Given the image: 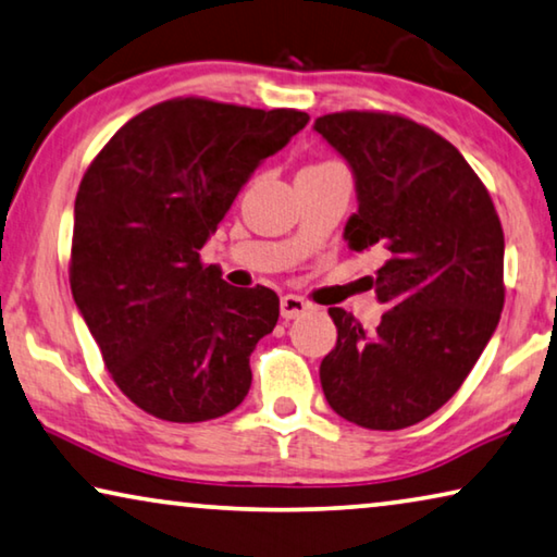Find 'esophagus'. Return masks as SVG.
Returning a JSON list of instances; mask_svg holds the SVG:
<instances>
[{
  "label": "esophagus",
  "mask_w": 557,
  "mask_h": 557,
  "mask_svg": "<svg viewBox=\"0 0 557 557\" xmlns=\"http://www.w3.org/2000/svg\"><path fill=\"white\" fill-rule=\"evenodd\" d=\"M307 305L302 297H297V295H285L280 300V312H282V318L285 320H295V318H300V314H305L307 312Z\"/></svg>",
  "instance_id": "obj_1"
}]
</instances>
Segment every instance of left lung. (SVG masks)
Wrapping results in <instances>:
<instances>
[{
  "label": "left lung",
  "instance_id": "obj_1",
  "mask_svg": "<svg viewBox=\"0 0 557 557\" xmlns=\"http://www.w3.org/2000/svg\"><path fill=\"white\" fill-rule=\"evenodd\" d=\"M314 132L352 168L360 207L345 239L383 252L372 287L387 307L375 330L330 307L337 345L320 364L322 393L360 428H410L458 393L497 327L500 218L465 157L425 124L350 110L318 117Z\"/></svg>",
  "mask_w": 557,
  "mask_h": 557
}]
</instances>
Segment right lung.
<instances>
[{"instance_id": "add662e5", "label": "right lung", "mask_w": 557, "mask_h": 557, "mask_svg": "<svg viewBox=\"0 0 557 557\" xmlns=\"http://www.w3.org/2000/svg\"><path fill=\"white\" fill-rule=\"evenodd\" d=\"M307 112L177 97L132 117L74 199L70 285L124 395L154 418L205 422L252 385L250 355L280 318L270 287H232L199 260L264 157Z\"/></svg>"}]
</instances>
